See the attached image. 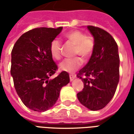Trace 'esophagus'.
I'll return each mask as SVG.
<instances>
[{"mask_svg":"<svg viewBox=\"0 0 134 134\" xmlns=\"http://www.w3.org/2000/svg\"><path fill=\"white\" fill-rule=\"evenodd\" d=\"M76 78V75H70V81L72 82L74 80V79Z\"/></svg>","mask_w":134,"mask_h":134,"instance_id":"1","label":"esophagus"}]
</instances>
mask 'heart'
I'll list each match as a JSON object with an SVG mask.
<instances>
[{
    "label": "heart",
    "mask_w": 134,
    "mask_h": 134,
    "mask_svg": "<svg viewBox=\"0 0 134 134\" xmlns=\"http://www.w3.org/2000/svg\"><path fill=\"white\" fill-rule=\"evenodd\" d=\"M64 38L69 42L75 44L74 54H80L83 58H87L92 54L94 49V42L92 38L86 36L80 31H71L65 34ZM62 45L61 41L57 38L54 39L50 46V52L52 57L59 59L62 57ZM82 59L78 57L74 58L65 59L59 65V70L67 72H74L81 66Z\"/></svg>",
    "instance_id": "1"
}]
</instances>
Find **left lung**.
<instances>
[{
  "mask_svg": "<svg viewBox=\"0 0 134 134\" xmlns=\"http://www.w3.org/2000/svg\"><path fill=\"white\" fill-rule=\"evenodd\" d=\"M87 28L94 38V49L87 64L79 71L77 77L82 79L84 88L77 96L87 108L98 110L106 106L115 94L120 59L118 45L112 36L98 27Z\"/></svg>",
  "mask_w": 134,
  "mask_h": 134,
  "instance_id": "obj_1",
  "label": "left lung"
}]
</instances>
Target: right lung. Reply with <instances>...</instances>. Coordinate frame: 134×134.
<instances>
[{
    "label": "right lung",
    "instance_id": "1",
    "mask_svg": "<svg viewBox=\"0 0 134 134\" xmlns=\"http://www.w3.org/2000/svg\"><path fill=\"white\" fill-rule=\"evenodd\" d=\"M62 27L36 28L24 33L11 52L14 87L23 103L29 109L44 112L56 103L62 87L70 82L67 72L49 79L57 70L50 52L52 41Z\"/></svg>",
    "mask_w": 134,
    "mask_h": 134
}]
</instances>
